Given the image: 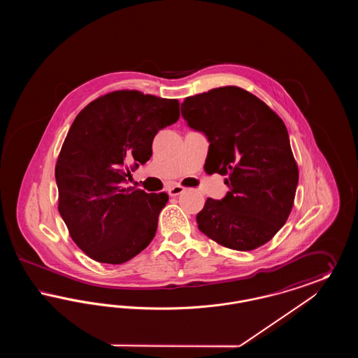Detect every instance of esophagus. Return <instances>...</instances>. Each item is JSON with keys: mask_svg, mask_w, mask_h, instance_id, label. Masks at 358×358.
Segmentation results:
<instances>
[{"mask_svg": "<svg viewBox=\"0 0 358 358\" xmlns=\"http://www.w3.org/2000/svg\"><path fill=\"white\" fill-rule=\"evenodd\" d=\"M184 192H185V187H181V185H174V187H171L168 189V193H169V196H171V197H176V196H178V194H181Z\"/></svg>", "mask_w": 358, "mask_h": 358, "instance_id": "esophagus-1", "label": "esophagus"}]
</instances>
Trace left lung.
<instances>
[{"instance_id": "1", "label": "left lung", "mask_w": 358, "mask_h": 358, "mask_svg": "<svg viewBox=\"0 0 358 358\" xmlns=\"http://www.w3.org/2000/svg\"><path fill=\"white\" fill-rule=\"evenodd\" d=\"M181 115L209 142L205 171L225 176L229 187L222 200L206 199L196 217L199 229L231 250L266 244L287 220L298 187L283 120L234 85L189 96Z\"/></svg>"}]
</instances>
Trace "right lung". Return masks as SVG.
<instances>
[{"instance_id": "1", "label": "right lung", "mask_w": 358, "mask_h": 358, "mask_svg": "<svg viewBox=\"0 0 358 358\" xmlns=\"http://www.w3.org/2000/svg\"><path fill=\"white\" fill-rule=\"evenodd\" d=\"M178 118V101L124 90L90 103L73 120L55 168L59 213L91 259L120 264L153 240L168 194L123 184L130 165L150 159L155 134Z\"/></svg>"}]
</instances>
